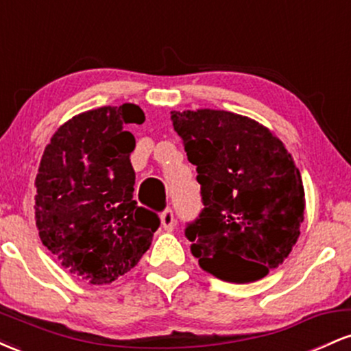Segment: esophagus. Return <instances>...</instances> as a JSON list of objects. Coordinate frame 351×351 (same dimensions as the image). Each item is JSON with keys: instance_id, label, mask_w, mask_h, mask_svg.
I'll use <instances>...</instances> for the list:
<instances>
[{"instance_id": "esophagus-1", "label": "esophagus", "mask_w": 351, "mask_h": 351, "mask_svg": "<svg viewBox=\"0 0 351 351\" xmlns=\"http://www.w3.org/2000/svg\"><path fill=\"white\" fill-rule=\"evenodd\" d=\"M162 226L165 231H173V229H175V215H173V211L170 208H168L167 211H163Z\"/></svg>"}]
</instances>
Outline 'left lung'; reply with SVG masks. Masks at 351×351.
Segmentation results:
<instances>
[{"label":"left lung","mask_w":351,"mask_h":351,"mask_svg":"<svg viewBox=\"0 0 351 351\" xmlns=\"http://www.w3.org/2000/svg\"><path fill=\"white\" fill-rule=\"evenodd\" d=\"M203 211L186 228L199 267L247 284L267 276L300 236L305 193L299 168L274 132L245 115L215 108L171 112Z\"/></svg>","instance_id":"1"}]
</instances>
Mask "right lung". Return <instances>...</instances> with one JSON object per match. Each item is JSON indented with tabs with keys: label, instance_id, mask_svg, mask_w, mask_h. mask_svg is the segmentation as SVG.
<instances>
[{
	"label": "right lung",
	"instance_id": "right-lung-1",
	"mask_svg": "<svg viewBox=\"0 0 351 351\" xmlns=\"http://www.w3.org/2000/svg\"><path fill=\"white\" fill-rule=\"evenodd\" d=\"M143 120L135 104L82 112L60 125L39 163V237L67 272L92 285L134 269L160 226L134 199L135 136L127 127Z\"/></svg>",
	"mask_w": 351,
	"mask_h": 351
}]
</instances>
